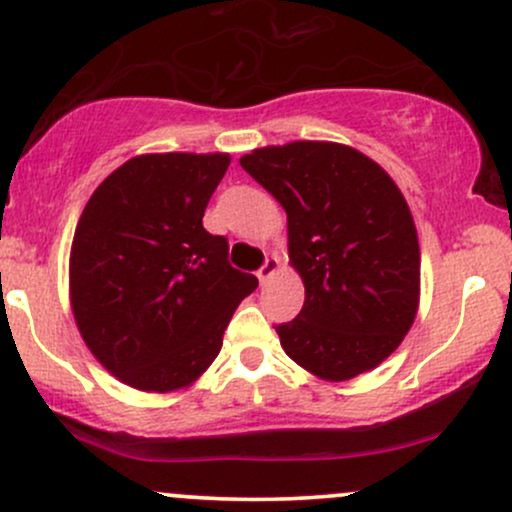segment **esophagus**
Returning <instances> with one entry per match:
<instances>
[{
	"mask_svg": "<svg viewBox=\"0 0 512 512\" xmlns=\"http://www.w3.org/2000/svg\"><path fill=\"white\" fill-rule=\"evenodd\" d=\"M279 269H281V260H279V257H276V255L267 257V262H264L260 272H257V279H260L262 284H264V281L272 279V276H274L276 272H279Z\"/></svg>",
	"mask_w": 512,
	"mask_h": 512,
	"instance_id": "obj_1",
	"label": "esophagus"
}]
</instances>
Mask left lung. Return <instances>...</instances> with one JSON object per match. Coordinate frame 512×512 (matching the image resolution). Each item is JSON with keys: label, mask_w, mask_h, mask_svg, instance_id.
Wrapping results in <instances>:
<instances>
[{"label": "left lung", "mask_w": 512, "mask_h": 512, "mask_svg": "<svg viewBox=\"0 0 512 512\" xmlns=\"http://www.w3.org/2000/svg\"><path fill=\"white\" fill-rule=\"evenodd\" d=\"M286 211L289 264L305 286L276 327L291 361L327 383L378 368L414 325L421 250L397 182L354 146L289 142L240 158Z\"/></svg>", "instance_id": "8db88e82"}]
</instances>
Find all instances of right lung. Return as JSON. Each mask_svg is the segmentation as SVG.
I'll return each mask as SVG.
<instances>
[{
	"label": "right lung",
	"instance_id": "1",
	"mask_svg": "<svg viewBox=\"0 0 512 512\" xmlns=\"http://www.w3.org/2000/svg\"><path fill=\"white\" fill-rule=\"evenodd\" d=\"M228 154H142L96 187L69 252V303L81 339L120 383L185 390L223 344L238 303L257 289L228 264L226 238L202 216Z\"/></svg>",
	"mask_w": 512,
	"mask_h": 512
}]
</instances>
